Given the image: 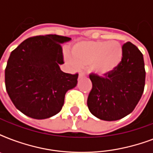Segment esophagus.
Returning <instances> with one entry per match:
<instances>
[{
  "instance_id": "obj_1",
  "label": "esophagus",
  "mask_w": 153,
  "mask_h": 153,
  "mask_svg": "<svg viewBox=\"0 0 153 153\" xmlns=\"http://www.w3.org/2000/svg\"><path fill=\"white\" fill-rule=\"evenodd\" d=\"M79 78H82V77L86 76V73H84V72H80L79 73Z\"/></svg>"
}]
</instances>
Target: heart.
Here are the masks:
<instances>
[{
  "label": "heart",
  "mask_w": 153,
  "mask_h": 153,
  "mask_svg": "<svg viewBox=\"0 0 153 153\" xmlns=\"http://www.w3.org/2000/svg\"><path fill=\"white\" fill-rule=\"evenodd\" d=\"M67 59L79 67H91L100 74L113 71L121 62L123 48L117 40L82 41L72 48V56L67 53Z\"/></svg>",
  "instance_id": "1"
}]
</instances>
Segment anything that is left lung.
<instances>
[{
	"mask_svg": "<svg viewBox=\"0 0 153 153\" xmlns=\"http://www.w3.org/2000/svg\"><path fill=\"white\" fill-rule=\"evenodd\" d=\"M123 58L116 69L103 76L91 73L87 98L91 113L104 121H117L133 111L144 92L145 69L142 53L130 42L122 46Z\"/></svg>",
	"mask_w": 153,
	"mask_h": 153,
	"instance_id": "left-lung-1",
	"label": "left lung"
}]
</instances>
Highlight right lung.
Returning <instances> with one entry per match:
<instances>
[{
	"label": "right lung",
	"instance_id": "add662e5",
	"mask_svg": "<svg viewBox=\"0 0 153 153\" xmlns=\"http://www.w3.org/2000/svg\"><path fill=\"white\" fill-rule=\"evenodd\" d=\"M71 38L58 35L30 37L13 50L4 73L7 93L16 108L35 119H46L62 109L65 94L79 74L62 71L61 44Z\"/></svg>",
	"mask_w": 153,
	"mask_h": 153
}]
</instances>
